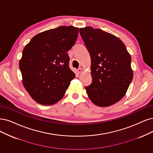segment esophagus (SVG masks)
I'll return each instance as SVG.
<instances>
[{"mask_svg": "<svg viewBox=\"0 0 153 153\" xmlns=\"http://www.w3.org/2000/svg\"><path fill=\"white\" fill-rule=\"evenodd\" d=\"M82 72V68L81 67L79 68V69H77V73L79 74V73H81Z\"/></svg>", "mask_w": 153, "mask_h": 153, "instance_id": "obj_1", "label": "esophagus"}]
</instances>
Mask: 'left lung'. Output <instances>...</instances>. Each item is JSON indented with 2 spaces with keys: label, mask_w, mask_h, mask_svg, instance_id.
I'll return each mask as SVG.
<instances>
[{
  "label": "left lung",
  "mask_w": 153,
  "mask_h": 153,
  "mask_svg": "<svg viewBox=\"0 0 153 153\" xmlns=\"http://www.w3.org/2000/svg\"><path fill=\"white\" fill-rule=\"evenodd\" d=\"M79 33L91 59L92 82L85 88L89 99L101 107L117 103L133 79L131 55L112 34L91 26L80 28Z\"/></svg>",
  "instance_id": "obj_1"
}]
</instances>
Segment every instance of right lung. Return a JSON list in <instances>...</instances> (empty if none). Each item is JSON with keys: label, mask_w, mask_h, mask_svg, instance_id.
<instances>
[{"label": "right lung", "mask_w": 153, "mask_h": 153, "mask_svg": "<svg viewBox=\"0 0 153 153\" xmlns=\"http://www.w3.org/2000/svg\"><path fill=\"white\" fill-rule=\"evenodd\" d=\"M78 31V27L62 26L42 32L22 51L19 61L22 84L38 103H57L75 77L67 52L76 43Z\"/></svg>", "instance_id": "obj_1"}]
</instances>
